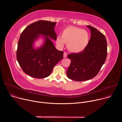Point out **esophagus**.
<instances>
[{
    "label": "esophagus",
    "mask_w": 122,
    "mask_h": 122,
    "mask_svg": "<svg viewBox=\"0 0 122 122\" xmlns=\"http://www.w3.org/2000/svg\"><path fill=\"white\" fill-rule=\"evenodd\" d=\"M63 57H64V58H66L67 57V54H66V52H64V55H63Z\"/></svg>",
    "instance_id": "obj_1"
}]
</instances>
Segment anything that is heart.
I'll use <instances>...</instances> for the list:
<instances>
[{
    "label": "heart",
    "instance_id": "b5f03b06",
    "mask_svg": "<svg viewBox=\"0 0 122 122\" xmlns=\"http://www.w3.org/2000/svg\"><path fill=\"white\" fill-rule=\"evenodd\" d=\"M89 41V34L86 30L74 26H69L64 29L61 38L57 37L56 44L63 47L64 43L67 44L68 50L73 53H79L83 51Z\"/></svg>",
    "mask_w": 122,
    "mask_h": 122
}]
</instances>
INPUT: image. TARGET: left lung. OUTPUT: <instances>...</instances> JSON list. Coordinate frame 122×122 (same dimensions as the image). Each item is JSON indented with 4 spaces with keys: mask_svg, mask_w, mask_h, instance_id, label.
Returning a JSON list of instances; mask_svg holds the SVG:
<instances>
[{
    "mask_svg": "<svg viewBox=\"0 0 122 122\" xmlns=\"http://www.w3.org/2000/svg\"><path fill=\"white\" fill-rule=\"evenodd\" d=\"M91 37L86 48L79 53L67 55L71 63L67 71V77L75 81H84L95 77L105 62L107 43L104 35L96 28L87 25Z\"/></svg>",
    "mask_w": 122,
    "mask_h": 122,
    "instance_id": "1",
    "label": "left lung"
}]
</instances>
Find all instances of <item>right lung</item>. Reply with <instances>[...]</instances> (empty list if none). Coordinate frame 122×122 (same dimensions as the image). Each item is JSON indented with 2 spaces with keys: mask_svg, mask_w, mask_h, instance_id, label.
<instances>
[{
  "mask_svg": "<svg viewBox=\"0 0 122 122\" xmlns=\"http://www.w3.org/2000/svg\"><path fill=\"white\" fill-rule=\"evenodd\" d=\"M56 22L40 20L29 25L21 34L17 60L23 71L30 76L38 79L49 76L54 66L63 58L64 52L57 50L50 39L56 40ZM41 34L45 42L41 47L34 49L33 42Z\"/></svg>",
  "mask_w": 122,
  "mask_h": 122,
  "instance_id": "1",
  "label": "right lung"
}]
</instances>
